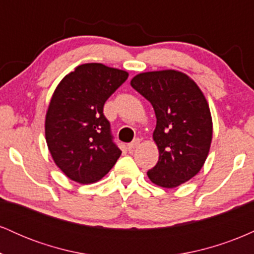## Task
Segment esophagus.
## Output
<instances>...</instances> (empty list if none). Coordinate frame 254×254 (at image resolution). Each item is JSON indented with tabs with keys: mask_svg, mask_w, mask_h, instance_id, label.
Here are the masks:
<instances>
[{
	"mask_svg": "<svg viewBox=\"0 0 254 254\" xmlns=\"http://www.w3.org/2000/svg\"><path fill=\"white\" fill-rule=\"evenodd\" d=\"M139 143H141V141H139L138 138L133 139V141L131 142V143L127 144V149H129V150H133V149H135V148L138 147Z\"/></svg>",
	"mask_w": 254,
	"mask_h": 254,
	"instance_id": "obj_1",
	"label": "esophagus"
}]
</instances>
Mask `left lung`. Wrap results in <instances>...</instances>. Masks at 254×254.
I'll use <instances>...</instances> for the list:
<instances>
[{
	"mask_svg": "<svg viewBox=\"0 0 254 254\" xmlns=\"http://www.w3.org/2000/svg\"><path fill=\"white\" fill-rule=\"evenodd\" d=\"M130 84L150 101L156 116L153 139L159 161L147 176L157 186L177 188L196 176L208 157L212 139L208 101L189 75L173 69L141 72Z\"/></svg>",
	"mask_w": 254,
	"mask_h": 254,
	"instance_id": "8db88e82",
	"label": "left lung"
}]
</instances>
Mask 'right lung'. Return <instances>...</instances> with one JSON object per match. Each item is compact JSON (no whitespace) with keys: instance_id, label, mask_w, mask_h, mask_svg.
<instances>
[{"instance_id":"obj_1","label":"right lung","mask_w":254,"mask_h":254,"mask_svg":"<svg viewBox=\"0 0 254 254\" xmlns=\"http://www.w3.org/2000/svg\"><path fill=\"white\" fill-rule=\"evenodd\" d=\"M127 76L121 69L86 63L57 84L46 111L45 139L55 164L72 182H99L121 156L103 110Z\"/></svg>"}]
</instances>
